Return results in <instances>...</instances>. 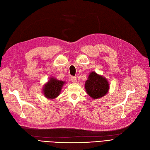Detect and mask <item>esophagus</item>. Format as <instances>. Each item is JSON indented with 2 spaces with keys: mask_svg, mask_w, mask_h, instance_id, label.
<instances>
[{
  "mask_svg": "<svg viewBox=\"0 0 150 150\" xmlns=\"http://www.w3.org/2000/svg\"><path fill=\"white\" fill-rule=\"evenodd\" d=\"M71 80L73 83L77 82V78H76V77H74V76H72V77L71 78Z\"/></svg>",
  "mask_w": 150,
  "mask_h": 150,
  "instance_id": "esophagus-1",
  "label": "esophagus"
}]
</instances>
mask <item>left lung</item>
<instances>
[{
    "label": "left lung",
    "mask_w": 150,
    "mask_h": 150,
    "mask_svg": "<svg viewBox=\"0 0 150 150\" xmlns=\"http://www.w3.org/2000/svg\"><path fill=\"white\" fill-rule=\"evenodd\" d=\"M85 90L88 95L93 99L105 96L108 92L109 85L108 79L104 76L91 72L85 81Z\"/></svg>",
    "instance_id": "left-lung-1"
}]
</instances>
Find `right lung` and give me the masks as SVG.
Listing matches in <instances>:
<instances>
[{"mask_svg": "<svg viewBox=\"0 0 150 150\" xmlns=\"http://www.w3.org/2000/svg\"><path fill=\"white\" fill-rule=\"evenodd\" d=\"M65 81H60L54 78H50L42 88V92L46 98L53 99L60 95L62 88L65 84Z\"/></svg>", "mask_w": 150, "mask_h": 150, "instance_id": "1", "label": "right lung"}]
</instances>
